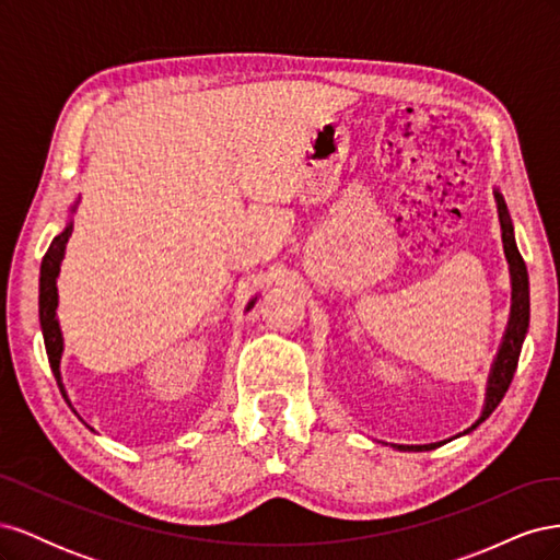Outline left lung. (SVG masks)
<instances>
[{"label": "left lung", "instance_id": "1", "mask_svg": "<svg viewBox=\"0 0 560 560\" xmlns=\"http://www.w3.org/2000/svg\"><path fill=\"white\" fill-rule=\"evenodd\" d=\"M495 202H498V214H500V229H502V245H504V257L506 264H510V280H512V308H510V322H506V329L502 336V343L498 348V354L493 364H490V374L486 383V399H483V409L481 416L471 422V425L463 432H457L451 439H444V442H434V444H418V446H406V444H389L395 451H434L439 446H444L457 436H465L469 432L477 430L481 422L498 409V404L502 401L504 393L510 389V383L514 378V371L518 364V354L525 341V334H528L530 325V284H528V268H525V261L521 257V252L514 241V224L510 210H506V202L498 189H493Z\"/></svg>", "mask_w": 560, "mask_h": 560}]
</instances>
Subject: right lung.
<instances>
[{
  "mask_svg": "<svg viewBox=\"0 0 560 560\" xmlns=\"http://www.w3.org/2000/svg\"><path fill=\"white\" fill-rule=\"evenodd\" d=\"M81 196H77V200L70 206V214H67V224L65 229L56 235L54 243H50L48 252L44 254L42 259V270H39V322H42V334H44V346H46V354H48V364L54 376L58 381V387L62 397L67 399V404L72 406L70 397H67V389L62 383V374H60V360H62V350H65V341H62V329H60V319H58V278H60V264L65 259V249H67V241L74 231V219L72 214L79 208ZM257 303V296L249 299L247 311L254 308Z\"/></svg>",
  "mask_w": 560,
  "mask_h": 560,
  "instance_id": "right-lung-1",
  "label": "right lung"
}]
</instances>
